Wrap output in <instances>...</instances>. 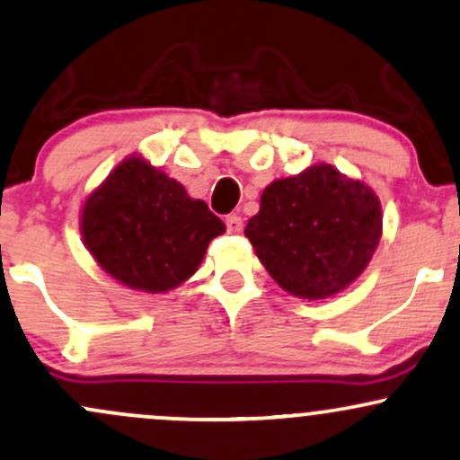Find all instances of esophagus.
Returning a JSON list of instances; mask_svg holds the SVG:
<instances>
[{"mask_svg": "<svg viewBox=\"0 0 460 460\" xmlns=\"http://www.w3.org/2000/svg\"><path fill=\"white\" fill-rule=\"evenodd\" d=\"M226 231L229 234H240L242 231V218L240 216H226Z\"/></svg>", "mask_w": 460, "mask_h": 460, "instance_id": "1", "label": "esophagus"}]
</instances>
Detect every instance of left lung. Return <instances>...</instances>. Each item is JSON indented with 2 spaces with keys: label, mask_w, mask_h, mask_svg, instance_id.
<instances>
[{
  "label": "left lung",
  "mask_w": 460,
  "mask_h": 460,
  "mask_svg": "<svg viewBox=\"0 0 460 460\" xmlns=\"http://www.w3.org/2000/svg\"><path fill=\"white\" fill-rule=\"evenodd\" d=\"M244 235L286 292L327 299L369 266L382 238V205L362 181L314 164L261 191Z\"/></svg>",
  "instance_id": "8db88e82"
}]
</instances>
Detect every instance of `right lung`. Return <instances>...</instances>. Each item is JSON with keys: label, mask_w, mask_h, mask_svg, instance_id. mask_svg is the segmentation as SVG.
Returning a JSON list of instances; mask_svg holds the SVG:
<instances>
[{"label": "right lung", "mask_w": 460, "mask_h": 460, "mask_svg": "<svg viewBox=\"0 0 460 460\" xmlns=\"http://www.w3.org/2000/svg\"><path fill=\"white\" fill-rule=\"evenodd\" d=\"M80 234L104 272L161 295L188 281L225 222L144 156L124 159L84 200Z\"/></svg>", "instance_id": "add662e5"}]
</instances>
